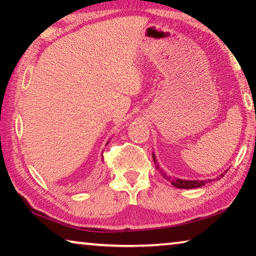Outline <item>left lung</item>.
<instances>
[{"instance_id": "1", "label": "left lung", "mask_w": 256, "mask_h": 256, "mask_svg": "<svg viewBox=\"0 0 256 256\" xmlns=\"http://www.w3.org/2000/svg\"><path fill=\"white\" fill-rule=\"evenodd\" d=\"M152 158H154V164H157V160H156V157L154 154H152ZM157 168L159 170L158 166H157ZM160 174H162V177H164V178H166L168 182H170V183L174 185L175 188H201V186L206 185L208 182H209V183L211 182V180H180V178H172V177L168 176L166 172H162V170H160ZM222 176H224V174L220 175L219 178Z\"/></svg>"}]
</instances>
